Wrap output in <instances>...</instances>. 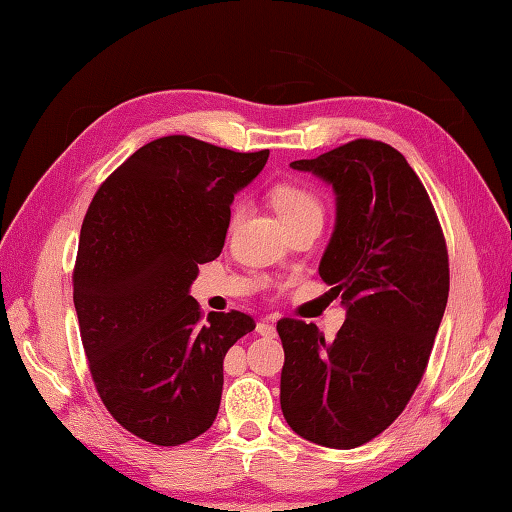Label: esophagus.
<instances>
[{
    "mask_svg": "<svg viewBox=\"0 0 512 512\" xmlns=\"http://www.w3.org/2000/svg\"><path fill=\"white\" fill-rule=\"evenodd\" d=\"M257 334H262V336H268V339H273V336H275V325L270 323V321H259V323H257Z\"/></svg>",
    "mask_w": 512,
    "mask_h": 512,
    "instance_id": "esophagus-1",
    "label": "esophagus"
}]
</instances>
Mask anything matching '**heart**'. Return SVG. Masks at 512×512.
I'll return each mask as SVG.
<instances>
[{
    "label": "heart",
    "instance_id": "1",
    "mask_svg": "<svg viewBox=\"0 0 512 512\" xmlns=\"http://www.w3.org/2000/svg\"><path fill=\"white\" fill-rule=\"evenodd\" d=\"M270 202H273L275 211L279 213L281 220H284L286 226L297 224L303 220H310V217H319L323 220V202L319 200V195L310 191L303 184L295 182H281L277 187L270 191ZM239 217V209L233 211V224Z\"/></svg>",
    "mask_w": 512,
    "mask_h": 512
}]
</instances>
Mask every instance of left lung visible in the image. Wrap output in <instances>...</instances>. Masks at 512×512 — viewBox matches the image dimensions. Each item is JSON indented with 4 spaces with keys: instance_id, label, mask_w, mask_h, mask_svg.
Returning <instances> with one entry per match:
<instances>
[{
    "instance_id": "8db88e82",
    "label": "left lung",
    "mask_w": 512,
    "mask_h": 512,
    "mask_svg": "<svg viewBox=\"0 0 512 512\" xmlns=\"http://www.w3.org/2000/svg\"><path fill=\"white\" fill-rule=\"evenodd\" d=\"M290 167L336 193L319 275L347 317L332 341L314 323H277L281 411L297 436L354 449L383 433L420 385L449 299L447 242L427 189L387 143L358 138Z\"/></svg>"
}]
</instances>
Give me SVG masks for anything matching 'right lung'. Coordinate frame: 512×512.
I'll return each mask as SVG.
<instances>
[{"label":"right lung","mask_w":512,"mask_h":512,"mask_svg":"<svg viewBox=\"0 0 512 512\" xmlns=\"http://www.w3.org/2000/svg\"><path fill=\"white\" fill-rule=\"evenodd\" d=\"M268 154L191 136L151 140L85 213L72 284L90 374L112 418L158 447L211 427L224 356L255 330L237 310L204 317L189 286L200 264L220 257L235 193Z\"/></svg>","instance_id":"right-lung-1"}]
</instances>
